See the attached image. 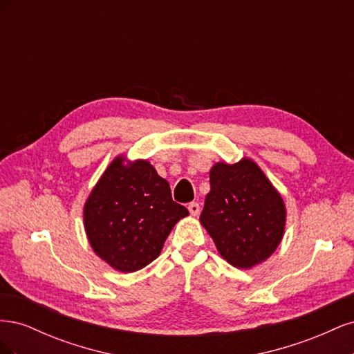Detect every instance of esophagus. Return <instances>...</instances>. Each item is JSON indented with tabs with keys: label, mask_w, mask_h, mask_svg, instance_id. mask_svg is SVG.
I'll list each match as a JSON object with an SVG mask.
<instances>
[{
	"label": "esophagus",
	"mask_w": 354,
	"mask_h": 354,
	"mask_svg": "<svg viewBox=\"0 0 354 354\" xmlns=\"http://www.w3.org/2000/svg\"><path fill=\"white\" fill-rule=\"evenodd\" d=\"M187 208H189V211H190L192 216H198L199 211H201V207H199V203H198V202H190Z\"/></svg>",
	"instance_id": "esophagus-1"
}]
</instances>
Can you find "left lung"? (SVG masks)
<instances>
[{"label":"left lung","instance_id":"obj_1","mask_svg":"<svg viewBox=\"0 0 354 354\" xmlns=\"http://www.w3.org/2000/svg\"><path fill=\"white\" fill-rule=\"evenodd\" d=\"M209 185L199 220L223 259L238 269L269 259L282 241L286 209L260 167L248 158L218 162Z\"/></svg>","mask_w":354,"mask_h":354}]
</instances>
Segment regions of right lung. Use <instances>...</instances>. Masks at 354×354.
Wrapping results in <instances>:
<instances>
[{
	"label": "right lung",
	"instance_id": "1",
	"mask_svg": "<svg viewBox=\"0 0 354 354\" xmlns=\"http://www.w3.org/2000/svg\"><path fill=\"white\" fill-rule=\"evenodd\" d=\"M118 156L84 207L91 248L113 269H143L160 254L174 224L189 211L171 198L168 181L147 160L124 164Z\"/></svg>",
	"mask_w": 354,
	"mask_h": 354
}]
</instances>
